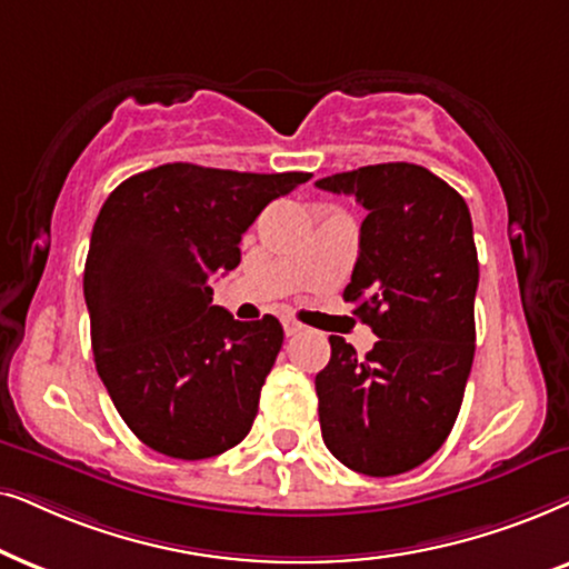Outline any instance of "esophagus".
<instances>
[{"mask_svg": "<svg viewBox=\"0 0 569 569\" xmlns=\"http://www.w3.org/2000/svg\"><path fill=\"white\" fill-rule=\"evenodd\" d=\"M283 330L286 336H297V332H301V325L297 320H283Z\"/></svg>", "mask_w": 569, "mask_h": 569, "instance_id": "esophagus-1", "label": "esophagus"}]
</instances>
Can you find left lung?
<instances>
[{"label": "left lung", "instance_id": "obj_1", "mask_svg": "<svg viewBox=\"0 0 569 569\" xmlns=\"http://www.w3.org/2000/svg\"><path fill=\"white\" fill-rule=\"evenodd\" d=\"M367 208L343 299L377 343L330 336L315 377L328 450L363 476H398L442 448L476 351L479 257L466 200L416 163H377L315 181Z\"/></svg>", "mask_w": 569, "mask_h": 569}]
</instances>
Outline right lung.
Wrapping results in <instances>:
<instances>
[{
    "label": "right lung",
    "instance_id": "obj_1",
    "mask_svg": "<svg viewBox=\"0 0 569 569\" xmlns=\"http://www.w3.org/2000/svg\"><path fill=\"white\" fill-rule=\"evenodd\" d=\"M312 173L163 163L113 189L82 276L98 377L138 439L179 460L221 456L249 435L283 346L272 315L239 322L210 278L241 260V233Z\"/></svg>",
    "mask_w": 569,
    "mask_h": 569
}]
</instances>
